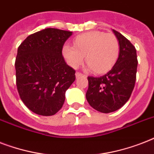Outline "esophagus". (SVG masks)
I'll return each mask as SVG.
<instances>
[{
  "label": "esophagus",
  "mask_w": 154,
  "mask_h": 154,
  "mask_svg": "<svg viewBox=\"0 0 154 154\" xmlns=\"http://www.w3.org/2000/svg\"><path fill=\"white\" fill-rule=\"evenodd\" d=\"M82 76H83V74H82V72H76V77H77V78H78V77H82Z\"/></svg>",
  "instance_id": "34e87169"
}]
</instances>
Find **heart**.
I'll use <instances>...</instances> for the list:
<instances>
[{
    "label": "heart",
    "instance_id": "heart-1",
    "mask_svg": "<svg viewBox=\"0 0 154 154\" xmlns=\"http://www.w3.org/2000/svg\"><path fill=\"white\" fill-rule=\"evenodd\" d=\"M73 47L65 45L63 55L72 67L85 61L95 73H104L117 62L120 53L119 41L115 35L101 31L82 33L73 39Z\"/></svg>",
    "mask_w": 154,
    "mask_h": 154
}]
</instances>
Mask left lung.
<instances>
[{
    "label": "left lung",
    "mask_w": 154,
    "mask_h": 154,
    "mask_svg": "<svg viewBox=\"0 0 154 154\" xmlns=\"http://www.w3.org/2000/svg\"><path fill=\"white\" fill-rule=\"evenodd\" d=\"M120 53L112 69L99 77H88L86 99L94 109L104 113L114 112L128 101L136 82L137 58L134 45L116 30Z\"/></svg>",
    "instance_id": "8db88e82"
}]
</instances>
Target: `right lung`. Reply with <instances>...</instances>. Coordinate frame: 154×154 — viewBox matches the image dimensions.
Instances as JSON below:
<instances>
[{
    "instance_id": "add662e5",
    "label": "right lung",
    "mask_w": 154,
    "mask_h": 154,
    "mask_svg": "<svg viewBox=\"0 0 154 154\" xmlns=\"http://www.w3.org/2000/svg\"><path fill=\"white\" fill-rule=\"evenodd\" d=\"M72 32L48 28L29 35L18 47L16 84L21 101L32 112L52 116L62 108L65 91L76 79L65 62L63 45Z\"/></svg>"
}]
</instances>
